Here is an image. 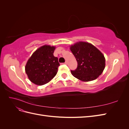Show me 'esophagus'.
<instances>
[{
  "mask_svg": "<svg viewBox=\"0 0 129 129\" xmlns=\"http://www.w3.org/2000/svg\"><path fill=\"white\" fill-rule=\"evenodd\" d=\"M64 64H68V62H67V61H66V62H64Z\"/></svg>",
  "mask_w": 129,
  "mask_h": 129,
  "instance_id": "1",
  "label": "esophagus"
}]
</instances>
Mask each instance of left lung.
I'll list each match as a JSON object with an SVG mask.
<instances>
[{
	"mask_svg": "<svg viewBox=\"0 0 129 129\" xmlns=\"http://www.w3.org/2000/svg\"><path fill=\"white\" fill-rule=\"evenodd\" d=\"M71 50L77 62V68L71 71L72 75L82 81L96 79L105 68V57L94 46L79 42L71 46Z\"/></svg>",
	"mask_w": 129,
	"mask_h": 129,
	"instance_id": "obj_1",
	"label": "left lung"
}]
</instances>
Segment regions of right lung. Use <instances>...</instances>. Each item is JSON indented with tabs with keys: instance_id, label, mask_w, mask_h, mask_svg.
<instances>
[{
	"instance_id": "add662e5",
	"label": "right lung",
	"mask_w": 129,
	"mask_h": 129,
	"mask_svg": "<svg viewBox=\"0 0 129 129\" xmlns=\"http://www.w3.org/2000/svg\"><path fill=\"white\" fill-rule=\"evenodd\" d=\"M55 47L43 46L35 52L27 61L26 73L33 83L42 85L56 75L60 63L53 53Z\"/></svg>"
}]
</instances>
